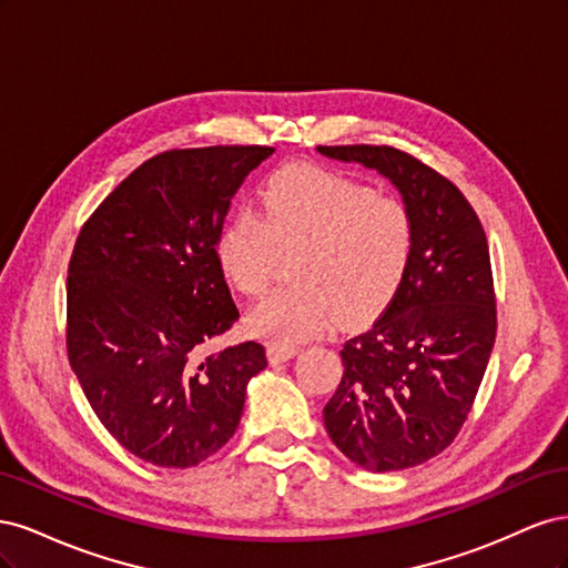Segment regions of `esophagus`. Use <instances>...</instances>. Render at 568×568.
Returning a JSON list of instances; mask_svg holds the SVG:
<instances>
[{
    "instance_id": "obj_1",
    "label": "esophagus",
    "mask_w": 568,
    "mask_h": 568,
    "mask_svg": "<svg viewBox=\"0 0 568 568\" xmlns=\"http://www.w3.org/2000/svg\"><path fill=\"white\" fill-rule=\"evenodd\" d=\"M298 353V346L294 343H270L267 346V357L272 363H284V359H291Z\"/></svg>"
}]
</instances>
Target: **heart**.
<instances>
[{"mask_svg":"<svg viewBox=\"0 0 568 568\" xmlns=\"http://www.w3.org/2000/svg\"><path fill=\"white\" fill-rule=\"evenodd\" d=\"M409 209L326 170L291 165L261 192V213L239 209L217 236L225 280L255 296L270 286L284 251H298V284L274 291L246 317L248 332L272 343L311 338L338 315L357 322L379 313L400 286L415 253Z\"/></svg>","mask_w":568,"mask_h":568,"instance_id":"1","label":"heart"}]
</instances>
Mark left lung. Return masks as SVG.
Returning <instances> with one entry per match:
<instances>
[{
	"instance_id": "1",
	"label": "left lung",
	"mask_w": 568,
	"mask_h": 568,
	"mask_svg": "<svg viewBox=\"0 0 568 568\" xmlns=\"http://www.w3.org/2000/svg\"><path fill=\"white\" fill-rule=\"evenodd\" d=\"M386 178L415 217V253L393 301L341 351L326 434L367 471H400L443 453L467 419L495 343L486 232L459 189L393 146H317Z\"/></svg>"
}]
</instances>
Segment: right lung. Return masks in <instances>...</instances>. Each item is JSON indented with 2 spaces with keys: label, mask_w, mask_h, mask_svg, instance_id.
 <instances>
[{
  "label": "right lung",
  "mask_w": 568,
  "mask_h": 568,
  "mask_svg": "<svg viewBox=\"0 0 568 568\" xmlns=\"http://www.w3.org/2000/svg\"><path fill=\"white\" fill-rule=\"evenodd\" d=\"M272 146H205L153 156L84 222L68 265V359L94 415L125 450L186 469L239 426L261 343L209 357L239 311L217 236L239 186Z\"/></svg>",
  "instance_id": "right-lung-1"
}]
</instances>
